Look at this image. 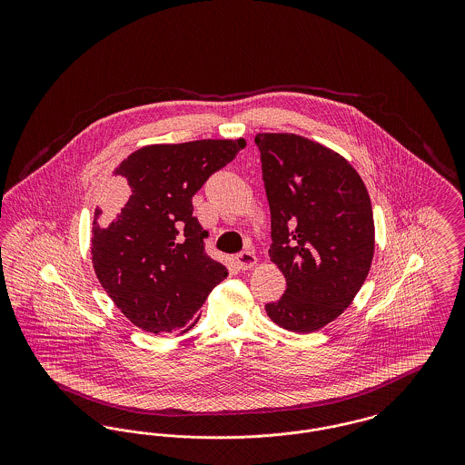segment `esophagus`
Instances as JSON below:
<instances>
[{"label":"esophagus","mask_w":465,"mask_h":465,"mask_svg":"<svg viewBox=\"0 0 465 465\" xmlns=\"http://www.w3.org/2000/svg\"><path fill=\"white\" fill-rule=\"evenodd\" d=\"M235 263H237L241 270H249V268H252V266L258 263V260H256L252 251H242V252H239L235 256Z\"/></svg>","instance_id":"1"}]
</instances>
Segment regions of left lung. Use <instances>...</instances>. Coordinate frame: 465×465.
Segmentation results:
<instances>
[{
	"instance_id": "left-lung-1",
	"label": "left lung",
	"mask_w": 465,
	"mask_h": 465,
	"mask_svg": "<svg viewBox=\"0 0 465 465\" xmlns=\"http://www.w3.org/2000/svg\"><path fill=\"white\" fill-rule=\"evenodd\" d=\"M254 141L272 218L268 256L288 286L266 313L288 331H317L354 302L370 273V193L351 162L317 141L289 133Z\"/></svg>"
}]
</instances>
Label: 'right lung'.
Here are the masks:
<instances>
[{
    "instance_id": "right-lung-1",
    "label": "right lung",
    "mask_w": 465,
    "mask_h": 465,
    "mask_svg": "<svg viewBox=\"0 0 465 465\" xmlns=\"http://www.w3.org/2000/svg\"><path fill=\"white\" fill-rule=\"evenodd\" d=\"M245 146L241 139L148 144L113 171L108 200L118 209L101 223L95 209L90 252L113 303L148 332L190 331L226 266L203 252L192 197Z\"/></svg>"
}]
</instances>
